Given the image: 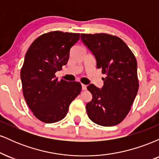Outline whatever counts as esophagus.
<instances>
[{"instance_id": "34e87169", "label": "esophagus", "mask_w": 159, "mask_h": 159, "mask_svg": "<svg viewBox=\"0 0 159 159\" xmlns=\"http://www.w3.org/2000/svg\"><path fill=\"white\" fill-rule=\"evenodd\" d=\"M81 88H82V90H85L86 89H87V85L83 84H81Z\"/></svg>"}]
</instances>
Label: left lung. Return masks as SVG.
I'll return each instance as SVG.
<instances>
[{"instance_id": "8db88e82", "label": "left lung", "mask_w": 159, "mask_h": 159, "mask_svg": "<svg viewBox=\"0 0 159 159\" xmlns=\"http://www.w3.org/2000/svg\"><path fill=\"white\" fill-rule=\"evenodd\" d=\"M81 39L93 54L96 67L105 75L103 87L87 86L92 100L86 105L89 118L102 126L121 123L129 114L139 87L136 58L120 38L107 34H81Z\"/></svg>"}]
</instances>
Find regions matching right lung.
<instances>
[{
	"instance_id": "1",
	"label": "right lung",
	"mask_w": 159,
	"mask_h": 159,
	"mask_svg": "<svg viewBox=\"0 0 159 159\" xmlns=\"http://www.w3.org/2000/svg\"><path fill=\"white\" fill-rule=\"evenodd\" d=\"M80 34L52 31L41 35L30 45L21 69L25 101L40 121L52 123L65 117L69 105L79 95V82L58 81L55 73L69 61V51Z\"/></svg>"
}]
</instances>
